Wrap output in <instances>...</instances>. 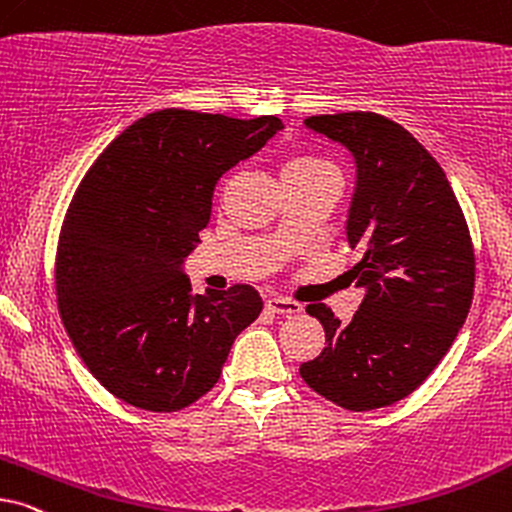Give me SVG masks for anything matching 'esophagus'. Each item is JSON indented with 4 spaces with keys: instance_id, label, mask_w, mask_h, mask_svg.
Segmentation results:
<instances>
[{
    "instance_id": "obj_1",
    "label": "esophagus",
    "mask_w": 512,
    "mask_h": 512,
    "mask_svg": "<svg viewBox=\"0 0 512 512\" xmlns=\"http://www.w3.org/2000/svg\"><path fill=\"white\" fill-rule=\"evenodd\" d=\"M265 308H268L270 313H277V315L301 313V303L291 301V298H284V296H270L268 301H265Z\"/></svg>"
}]
</instances>
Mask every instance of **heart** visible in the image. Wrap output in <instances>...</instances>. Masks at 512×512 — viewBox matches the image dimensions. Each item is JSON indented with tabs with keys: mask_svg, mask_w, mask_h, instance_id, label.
Listing matches in <instances>:
<instances>
[{
	"mask_svg": "<svg viewBox=\"0 0 512 512\" xmlns=\"http://www.w3.org/2000/svg\"><path fill=\"white\" fill-rule=\"evenodd\" d=\"M322 169H329V164H324L322 159L298 157V159H294V162H289L284 171H322Z\"/></svg>",
	"mask_w": 512,
	"mask_h": 512,
	"instance_id": "obj_1",
	"label": "heart"
}]
</instances>
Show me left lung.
Wrapping results in <instances>:
<instances>
[{
    "mask_svg": "<svg viewBox=\"0 0 512 512\" xmlns=\"http://www.w3.org/2000/svg\"><path fill=\"white\" fill-rule=\"evenodd\" d=\"M303 124L353 155L345 237L362 251L350 275L364 298L348 324L324 303L308 305L327 345L298 371L338 407H388L426 381L466 322L475 289L468 223L442 167L404 126L376 112Z\"/></svg>",
    "mask_w": 512,
    "mask_h": 512,
    "instance_id": "1",
    "label": "left lung"
}]
</instances>
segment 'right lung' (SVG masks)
<instances>
[{
    "mask_svg": "<svg viewBox=\"0 0 512 512\" xmlns=\"http://www.w3.org/2000/svg\"><path fill=\"white\" fill-rule=\"evenodd\" d=\"M280 129L272 115L157 110L124 129L79 183L58 242V310L82 362L122 402L188 407L261 315L249 284L192 294L183 263L207 228L218 178Z\"/></svg>",
    "mask_w": 512,
    "mask_h": 512,
    "instance_id": "right-lung-1",
    "label": "right lung"
}]
</instances>
